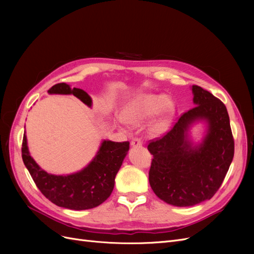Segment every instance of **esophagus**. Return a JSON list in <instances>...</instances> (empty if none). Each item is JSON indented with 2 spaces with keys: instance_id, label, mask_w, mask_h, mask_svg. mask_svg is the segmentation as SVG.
<instances>
[{
  "instance_id": "esophagus-1",
  "label": "esophagus",
  "mask_w": 254,
  "mask_h": 254,
  "mask_svg": "<svg viewBox=\"0 0 254 254\" xmlns=\"http://www.w3.org/2000/svg\"><path fill=\"white\" fill-rule=\"evenodd\" d=\"M142 144L143 142L141 141V139H139V137H133L131 141V146H133V147H141Z\"/></svg>"
}]
</instances>
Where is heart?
I'll list each match as a JSON object with an SVG mask.
<instances>
[{
    "instance_id": "b5f03b06",
    "label": "heart",
    "mask_w": 254,
    "mask_h": 254,
    "mask_svg": "<svg viewBox=\"0 0 254 254\" xmlns=\"http://www.w3.org/2000/svg\"><path fill=\"white\" fill-rule=\"evenodd\" d=\"M160 110L161 115L152 124V130L158 132L166 128L174 110L173 103L168 101L165 94H143L137 96L125 107L122 117L128 124L137 125Z\"/></svg>"
}]
</instances>
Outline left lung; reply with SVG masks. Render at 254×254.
<instances>
[{
  "instance_id": "obj_1",
  "label": "left lung",
  "mask_w": 254,
  "mask_h": 254,
  "mask_svg": "<svg viewBox=\"0 0 254 254\" xmlns=\"http://www.w3.org/2000/svg\"><path fill=\"white\" fill-rule=\"evenodd\" d=\"M194 108L183 113L164 136L152 140L150 187L161 200L190 206L209 200L220 188L234 156V139L226 106L199 86L191 87ZM197 120L208 124L201 143L188 140V128Z\"/></svg>"
}]
</instances>
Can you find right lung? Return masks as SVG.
<instances>
[{
  "mask_svg": "<svg viewBox=\"0 0 254 254\" xmlns=\"http://www.w3.org/2000/svg\"><path fill=\"white\" fill-rule=\"evenodd\" d=\"M50 94H73L87 106L92 99L86 91L61 82L53 86ZM129 142L104 140L96 156L81 171L71 175H52L36 163L29 155L24 133L22 142V159L37 188L50 201L70 210H88L107 200L114 188V179L122 166Z\"/></svg>",
  "mask_w": 254,
  "mask_h": 254,
  "instance_id": "1",
  "label": "right lung"
}]
</instances>
